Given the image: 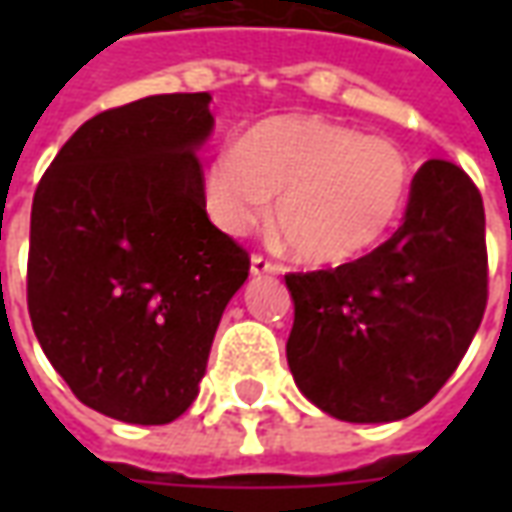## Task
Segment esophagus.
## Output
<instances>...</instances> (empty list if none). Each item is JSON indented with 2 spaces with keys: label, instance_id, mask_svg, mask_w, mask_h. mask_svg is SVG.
I'll return each mask as SVG.
<instances>
[{
  "label": "esophagus",
  "instance_id": "1",
  "mask_svg": "<svg viewBox=\"0 0 512 512\" xmlns=\"http://www.w3.org/2000/svg\"><path fill=\"white\" fill-rule=\"evenodd\" d=\"M279 271H282V266L274 263V260H268V257L263 255H252V274H255V277H263V274H279Z\"/></svg>",
  "mask_w": 512,
  "mask_h": 512
}]
</instances>
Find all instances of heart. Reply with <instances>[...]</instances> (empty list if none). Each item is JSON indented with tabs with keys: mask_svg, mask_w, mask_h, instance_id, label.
Segmentation results:
<instances>
[{
	"mask_svg": "<svg viewBox=\"0 0 512 512\" xmlns=\"http://www.w3.org/2000/svg\"><path fill=\"white\" fill-rule=\"evenodd\" d=\"M411 178V161L392 139L323 117L279 115L213 158L205 208L224 233L244 235L277 197L274 224L293 255L312 266H343L392 230Z\"/></svg>",
	"mask_w": 512,
	"mask_h": 512,
	"instance_id": "heart-1",
	"label": "heart"
}]
</instances>
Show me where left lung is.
Instances as JSON below:
<instances>
[{
  "instance_id": "left-lung-1",
  "label": "left lung",
  "mask_w": 512,
  "mask_h": 512,
  "mask_svg": "<svg viewBox=\"0 0 512 512\" xmlns=\"http://www.w3.org/2000/svg\"><path fill=\"white\" fill-rule=\"evenodd\" d=\"M285 282L296 304L288 365L304 397L345 422L408 417L447 384L483 321V197L461 167L430 158L389 241Z\"/></svg>"
}]
</instances>
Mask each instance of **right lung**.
Returning a JSON list of instances; mask_svg holds the SVG:
<instances>
[{
	"mask_svg": "<svg viewBox=\"0 0 512 512\" xmlns=\"http://www.w3.org/2000/svg\"><path fill=\"white\" fill-rule=\"evenodd\" d=\"M208 93L139 98L87 120L43 172L27 307L84 406L167 425L194 403L249 252L208 219L197 147Z\"/></svg>",
	"mask_w": 512,
	"mask_h": 512,
	"instance_id": "add662e5",
	"label": "right lung"
}]
</instances>
